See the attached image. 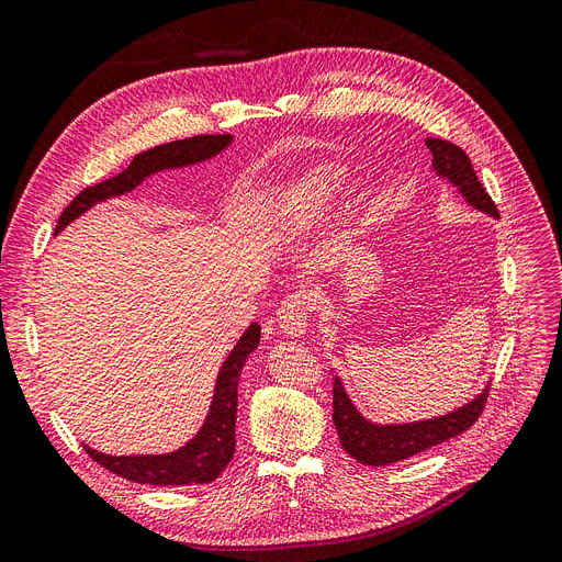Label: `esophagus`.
<instances>
[{"label": "esophagus", "instance_id": "1", "mask_svg": "<svg viewBox=\"0 0 562 562\" xmlns=\"http://www.w3.org/2000/svg\"><path fill=\"white\" fill-rule=\"evenodd\" d=\"M313 310V296L305 289L289 294L278 307V326L284 336L301 338L307 328V315Z\"/></svg>", "mask_w": 562, "mask_h": 562}]
</instances>
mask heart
<instances>
[{
    "instance_id": "heart-1",
    "label": "heart",
    "mask_w": 562,
    "mask_h": 562,
    "mask_svg": "<svg viewBox=\"0 0 562 562\" xmlns=\"http://www.w3.org/2000/svg\"><path fill=\"white\" fill-rule=\"evenodd\" d=\"M345 180L347 176L340 166L326 164L315 171H310L296 184L292 201H289V220L303 228L315 226L326 215L330 201H334L342 190Z\"/></svg>"
}]
</instances>
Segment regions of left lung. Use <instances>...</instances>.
I'll use <instances>...</instances> for the list:
<instances>
[{"label":"left lung","instance_id":"obj_1","mask_svg":"<svg viewBox=\"0 0 562 562\" xmlns=\"http://www.w3.org/2000/svg\"><path fill=\"white\" fill-rule=\"evenodd\" d=\"M428 150L432 155V171L438 178L447 180L453 190L465 199L474 211H482L491 217H497L495 203L486 194L480 178H476L470 157L449 140L426 138ZM488 386L474 396L463 407L440 414V417L409 422V424H375L366 419L363 414L351 403L349 393L345 391L342 380L334 378V424L342 449L363 465H391L405 459H412L435 445H442L456 435L468 430L486 405Z\"/></svg>","mask_w":562,"mask_h":562}]
</instances>
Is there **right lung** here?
I'll use <instances>...</instances> for the list:
<instances>
[{
	"label": "right lung",
	"instance_id": "obj_1",
	"mask_svg": "<svg viewBox=\"0 0 562 562\" xmlns=\"http://www.w3.org/2000/svg\"><path fill=\"white\" fill-rule=\"evenodd\" d=\"M234 143L232 134L217 136H194L173 143L157 145L132 159V164L111 180H103L94 187L82 190L59 215L55 236L88 213L92 205L127 194L145 180L159 171L184 169L207 161L224 153ZM261 326L257 322L245 328V334L228 351L224 359L217 380L211 409L203 426L196 430L194 438L169 453H136V456H111L97 451L86 445L90 459L106 470L124 476V480L150 486H190V484H211L222 474V470L234 459L236 451V409H238V380L247 357L259 347Z\"/></svg>",
	"mask_w": 562,
	"mask_h": 562
}]
</instances>
